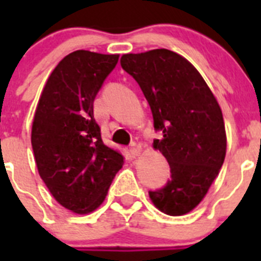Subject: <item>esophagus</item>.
<instances>
[{
  "instance_id": "esophagus-1",
  "label": "esophagus",
  "mask_w": 261,
  "mask_h": 261,
  "mask_svg": "<svg viewBox=\"0 0 261 261\" xmlns=\"http://www.w3.org/2000/svg\"><path fill=\"white\" fill-rule=\"evenodd\" d=\"M141 151L142 150L140 147H132V149L129 150V154H130V156H133V158H137V156H140Z\"/></svg>"
}]
</instances>
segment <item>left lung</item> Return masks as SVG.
Instances as JSON below:
<instances>
[{
    "label": "left lung",
    "instance_id": "1",
    "mask_svg": "<svg viewBox=\"0 0 261 261\" xmlns=\"http://www.w3.org/2000/svg\"><path fill=\"white\" fill-rule=\"evenodd\" d=\"M120 62L149 102L154 128L163 135L153 147L171 171L166 187L150 191L149 197L162 213L184 216L202 201L225 161L220 105L199 70L172 50L126 53Z\"/></svg>",
    "mask_w": 261,
    "mask_h": 261
}]
</instances>
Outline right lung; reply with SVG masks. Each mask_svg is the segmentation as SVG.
Here are the masks:
<instances>
[{
	"instance_id": "add662e5",
	"label": "right lung",
	"mask_w": 261,
	"mask_h": 261,
	"mask_svg": "<svg viewBox=\"0 0 261 261\" xmlns=\"http://www.w3.org/2000/svg\"><path fill=\"white\" fill-rule=\"evenodd\" d=\"M120 55L69 53L45 82L32 121L38 172L60 205L89 214L105 201L124 156L103 144L94 99Z\"/></svg>"
}]
</instances>
